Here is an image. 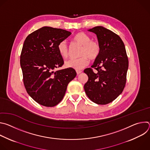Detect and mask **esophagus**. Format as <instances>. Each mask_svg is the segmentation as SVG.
<instances>
[{
	"instance_id": "34e87169",
	"label": "esophagus",
	"mask_w": 150,
	"mask_h": 150,
	"mask_svg": "<svg viewBox=\"0 0 150 150\" xmlns=\"http://www.w3.org/2000/svg\"><path fill=\"white\" fill-rule=\"evenodd\" d=\"M76 72L77 75H79V74H80L82 72L81 71H76Z\"/></svg>"
}]
</instances>
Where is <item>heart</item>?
<instances>
[{"instance_id":"b5f03b06","label":"heart","mask_w":150,"mask_h":150,"mask_svg":"<svg viewBox=\"0 0 150 150\" xmlns=\"http://www.w3.org/2000/svg\"><path fill=\"white\" fill-rule=\"evenodd\" d=\"M72 41L82 46L80 51L81 57L67 60L65 66L67 68L79 71L88 65L89 59L94 60L98 57L101 52V46L97 41L91 40L88 34L83 32L78 33L72 38ZM57 49L59 54L63 58L69 56V50L65 40L59 42L57 45Z\"/></svg>"}]
</instances>
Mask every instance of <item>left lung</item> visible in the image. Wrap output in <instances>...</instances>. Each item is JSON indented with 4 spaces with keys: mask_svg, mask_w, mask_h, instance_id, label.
<instances>
[{
    "mask_svg": "<svg viewBox=\"0 0 150 150\" xmlns=\"http://www.w3.org/2000/svg\"><path fill=\"white\" fill-rule=\"evenodd\" d=\"M88 31L97 35L101 52L92 68L83 71L88 76L83 88L92 101L98 104H107L122 93L129 62L125 45L117 34L101 26ZM93 68L97 71L96 73Z\"/></svg>",
    "mask_w": 150,
    "mask_h": 150,
    "instance_id": "left-lung-1",
    "label": "left lung"
}]
</instances>
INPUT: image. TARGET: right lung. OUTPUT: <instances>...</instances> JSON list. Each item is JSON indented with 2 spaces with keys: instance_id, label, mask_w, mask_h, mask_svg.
I'll return each mask as SVG.
<instances>
[{
  "instance_id": "right-lung-1",
  "label": "right lung",
  "mask_w": 150,
  "mask_h": 150,
  "mask_svg": "<svg viewBox=\"0 0 150 150\" xmlns=\"http://www.w3.org/2000/svg\"><path fill=\"white\" fill-rule=\"evenodd\" d=\"M71 34L65 30L43 27L29 34L24 41L20 56L24 84L30 97L42 105L59 104L68 83L76 75L72 68L53 71L64 63L57 45Z\"/></svg>"
}]
</instances>
